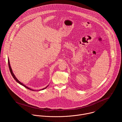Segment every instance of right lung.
Listing matches in <instances>:
<instances>
[{
  "label": "right lung",
  "instance_id": "obj_1",
  "mask_svg": "<svg viewBox=\"0 0 122 122\" xmlns=\"http://www.w3.org/2000/svg\"><path fill=\"white\" fill-rule=\"evenodd\" d=\"M8 65H9V69H10V73H11V75L12 76V77H13V78L14 79V80L18 82V83H19L20 84H21V85H23V86H24V87H25V88H27V89H29V90H32V91H34L33 90H32V89H31V88H29V87H27L26 86H25V84H24L23 83H22V82H21V81H20L18 79H17L16 78V77H15V76L14 75V74H13V72H12V69H11V66H10V61H9V59H8ZM48 86H46V87H45V88H43L42 89H41V90H44V89H46L47 87H48Z\"/></svg>",
  "mask_w": 122,
  "mask_h": 122
}]
</instances>
